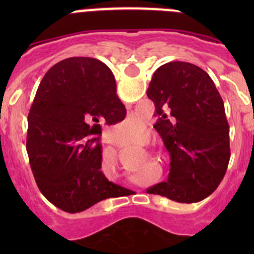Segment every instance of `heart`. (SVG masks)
Listing matches in <instances>:
<instances>
[{
    "instance_id": "heart-1",
    "label": "heart",
    "mask_w": 254,
    "mask_h": 254,
    "mask_svg": "<svg viewBox=\"0 0 254 254\" xmlns=\"http://www.w3.org/2000/svg\"><path fill=\"white\" fill-rule=\"evenodd\" d=\"M142 122L137 118H134V117H128L127 120H125L123 122L120 123V129L123 132L125 136L127 137L132 138V137H136L138 134V132L141 131L142 128Z\"/></svg>"
}]
</instances>
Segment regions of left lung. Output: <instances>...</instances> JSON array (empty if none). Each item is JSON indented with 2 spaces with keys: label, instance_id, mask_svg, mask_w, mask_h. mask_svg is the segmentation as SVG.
<instances>
[{
  "label": "left lung",
  "instance_id": "obj_1",
  "mask_svg": "<svg viewBox=\"0 0 254 254\" xmlns=\"http://www.w3.org/2000/svg\"><path fill=\"white\" fill-rule=\"evenodd\" d=\"M147 96L155 104L154 128L170 155L168 181L147 193L198 202L216 190L230 159L223 99L206 71L179 61L155 71Z\"/></svg>",
  "mask_w": 254,
  "mask_h": 254
}]
</instances>
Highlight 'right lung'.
Segmentation results:
<instances>
[{"mask_svg":"<svg viewBox=\"0 0 254 254\" xmlns=\"http://www.w3.org/2000/svg\"><path fill=\"white\" fill-rule=\"evenodd\" d=\"M109 67L89 57H71L40 81L28 117L26 151L43 196L60 210L81 212L126 188L102 172V125L125 120Z\"/></svg>","mask_w":254,"mask_h":254,"instance_id":"obj_1","label":"right lung"}]
</instances>
